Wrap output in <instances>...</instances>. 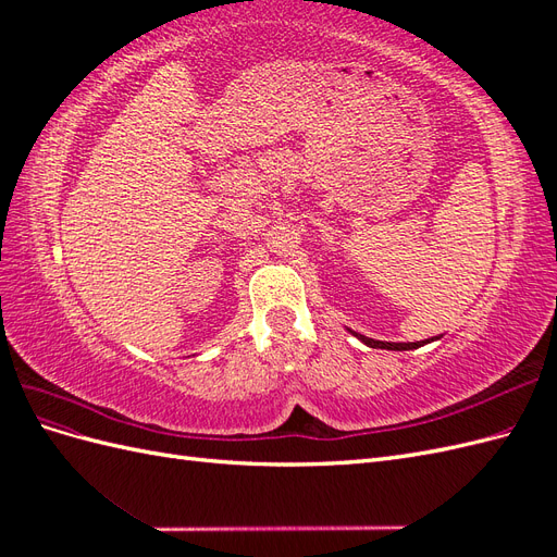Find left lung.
Segmentation results:
<instances>
[{"instance_id": "8db88e82", "label": "left lung", "mask_w": 557, "mask_h": 557, "mask_svg": "<svg viewBox=\"0 0 557 557\" xmlns=\"http://www.w3.org/2000/svg\"><path fill=\"white\" fill-rule=\"evenodd\" d=\"M369 346H379V348H393V350H404V348H418L420 344H387V342H369L364 339Z\"/></svg>"}]
</instances>
